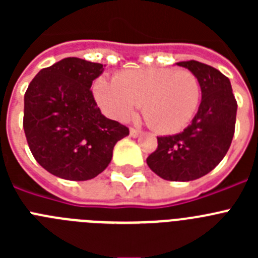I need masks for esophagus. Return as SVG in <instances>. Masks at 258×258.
Here are the masks:
<instances>
[{
  "label": "esophagus",
  "instance_id": "esophagus-1",
  "mask_svg": "<svg viewBox=\"0 0 258 258\" xmlns=\"http://www.w3.org/2000/svg\"><path fill=\"white\" fill-rule=\"evenodd\" d=\"M141 133H142V132H141L140 129H137V127H131V136L134 137V138L140 136Z\"/></svg>",
  "mask_w": 258,
  "mask_h": 258
}]
</instances>
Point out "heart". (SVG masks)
I'll list each match as a JSON object with an SVG mask.
<instances>
[{
	"instance_id": "obj_1",
	"label": "heart",
	"mask_w": 258,
	"mask_h": 258,
	"mask_svg": "<svg viewBox=\"0 0 258 258\" xmlns=\"http://www.w3.org/2000/svg\"><path fill=\"white\" fill-rule=\"evenodd\" d=\"M95 99L112 117L124 120L142 104L146 122L155 132L172 134L188 125L202 99L200 81L187 70L145 68L118 72L113 81L98 79Z\"/></svg>"
}]
</instances>
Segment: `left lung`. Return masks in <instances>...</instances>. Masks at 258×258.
<instances>
[{"label":"left lung","mask_w":258,"mask_h":258,"mask_svg":"<svg viewBox=\"0 0 258 258\" xmlns=\"http://www.w3.org/2000/svg\"><path fill=\"white\" fill-rule=\"evenodd\" d=\"M199 79L202 102L192 122L174 136L157 137V149L147 165L166 181H192L221 163L235 132L238 103L230 80L218 70L197 60L179 61Z\"/></svg>","instance_id":"1"}]
</instances>
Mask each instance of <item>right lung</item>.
Here are the masks:
<instances>
[{
	"label": "right lung",
	"instance_id": "obj_1",
	"mask_svg": "<svg viewBox=\"0 0 258 258\" xmlns=\"http://www.w3.org/2000/svg\"><path fill=\"white\" fill-rule=\"evenodd\" d=\"M103 64L64 58L41 70L24 94L23 127L29 150L59 178L86 181L108 166L116 142L129 134L97 106L92 84Z\"/></svg>",
	"mask_w": 258,
	"mask_h": 258
}]
</instances>
